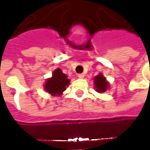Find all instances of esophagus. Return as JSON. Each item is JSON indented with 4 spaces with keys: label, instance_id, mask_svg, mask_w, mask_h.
<instances>
[{
    "label": "esophagus",
    "instance_id": "34e87169",
    "mask_svg": "<svg viewBox=\"0 0 150 150\" xmlns=\"http://www.w3.org/2000/svg\"><path fill=\"white\" fill-rule=\"evenodd\" d=\"M78 77H79V78H80V79H83V77H84V75H83V73H81V74H79Z\"/></svg>",
    "mask_w": 150,
    "mask_h": 150
}]
</instances>
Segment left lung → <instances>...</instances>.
Masks as SVG:
<instances>
[{"label":"left lung","instance_id":"8db88e82","mask_svg":"<svg viewBox=\"0 0 150 150\" xmlns=\"http://www.w3.org/2000/svg\"><path fill=\"white\" fill-rule=\"evenodd\" d=\"M95 86L98 92H104L108 88V83L106 82V79L102 75H98L95 78Z\"/></svg>","mask_w":150,"mask_h":150}]
</instances>
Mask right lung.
I'll list each match as a JSON object with an SVG mask.
<instances>
[{
  "instance_id": "1",
  "label": "right lung",
  "mask_w": 150,
  "mask_h": 150,
  "mask_svg": "<svg viewBox=\"0 0 150 150\" xmlns=\"http://www.w3.org/2000/svg\"><path fill=\"white\" fill-rule=\"evenodd\" d=\"M70 80L67 78V75L58 68L54 71L52 77L46 81L45 89L52 96H59L65 91L66 87L68 86Z\"/></svg>"
}]
</instances>
